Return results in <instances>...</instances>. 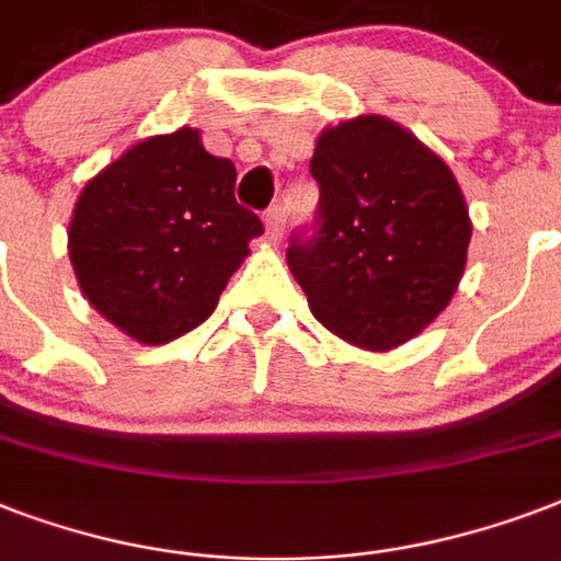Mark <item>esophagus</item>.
Returning <instances> with one entry per match:
<instances>
[{
	"instance_id": "esophagus-1",
	"label": "esophagus",
	"mask_w": 561,
	"mask_h": 561,
	"mask_svg": "<svg viewBox=\"0 0 561 561\" xmlns=\"http://www.w3.org/2000/svg\"><path fill=\"white\" fill-rule=\"evenodd\" d=\"M264 220H267V238H271V241H279L282 229H285V220H288V206H285V203H276V206L267 209Z\"/></svg>"
}]
</instances>
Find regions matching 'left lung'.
I'll return each instance as SVG.
<instances>
[{"label":"left lung","instance_id":"1","mask_svg":"<svg viewBox=\"0 0 561 561\" xmlns=\"http://www.w3.org/2000/svg\"><path fill=\"white\" fill-rule=\"evenodd\" d=\"M311 178L317 218L288 244L311 314L373 352L416 337L454 297L471 241L448 165L399 125L358 116L323 130Z\"/></svg>","mask_w":561,"mask_h":561}]
</instances>
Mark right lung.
I'll return each instance as SVG.
<instances>
[{
    "label": "right lung",
    "instance_id": "right-lung-1",
    "mask_svg": "<svg viewBox=\"0 0 561 561\" xmlns=\"http://www.w3.org/2000/svg\"><path fill=\"white\" fill-rule=\"evenodd\" d=\"M236 201V165L180 127L134 145L78 197L69 259L83 297L139 343H169L218 306L262 236Z\"/></svg>",
    "mask_w": 561,
    "mask_h": 561
}]
</instances>
